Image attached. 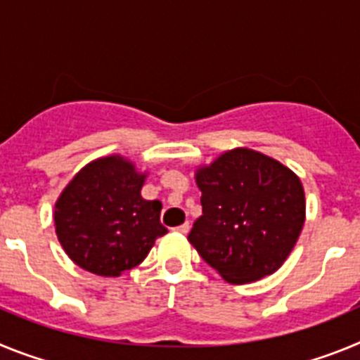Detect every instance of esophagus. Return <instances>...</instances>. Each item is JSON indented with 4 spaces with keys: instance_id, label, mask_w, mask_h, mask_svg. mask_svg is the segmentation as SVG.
I'll return each mask as SVG.
<instances>
[{
    "instance_id": "esophagus-1",
    "label": "esophagus",
    "mask_w": 360,
    "mask_h": 360,
    "mask_svg": "<svg viewBox=\"0 0 360 360\" xmlns=\"http://www.w3.org/2000/svg\"><path fill=\"white\" fill-rule=\"evenodd\" d=\"M189 229H191V225L187 224V221H186V224L178 225V227H176V231H178V232H182V234H187V232H189Z\"/></svg>"
}]
</instances>
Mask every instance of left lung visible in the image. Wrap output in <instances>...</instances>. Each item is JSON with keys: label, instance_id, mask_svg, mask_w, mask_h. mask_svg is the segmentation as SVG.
Wrapping results in <instances>:
<instances>
[{"label": "left lung", "instance_id": "8db88e82", "mask_svg": "<svg viewBox=\"0 0 360 360\" xmlns=\"http://www.w3.org/2000/svg\"><path fill=\"white\" fill-rule=\"evenodd\" d=\"M202 216L187 240L225 281L274 274L304 224V191L297 174L249 148L219 155L196 171Z\"/></svg>", "mask_w": 360, "mask_h": 360}]
</instances>
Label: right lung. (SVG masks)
<instances>
[{"label":"right lung","instance_id":"1","mask_svg":"<svg viewBox=\"0 0 360 360\" xmlns=\"http://www.w3.org/2000/svg\"><path fill=\"white\" fill-rule=\"evenodd\" d=\"M146 173L120 155L84 165L56 202V234L75 265L91 274L117 278L141 265L160 224L162 203L144 200Z\"/></svg>","mask_w":360,"mask_h":360}]
</instances>
